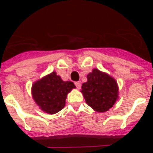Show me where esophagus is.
Instances as JSON below:
<instances>
[{"instance_id": "esophagus-1", "label": "esophagus", "mask_w": 153, "mask_h": 153, "mask_svg": "<svg viewBox=\"0 0 153 153\" xmlns=\"http://www.w3.org/2000/svg\"><path fill=\"white\" fill-rule=\"evenodd\" d=\"M75 85H76V88H77L78 90H79V89L81 88V83H80V82H75Z\"/></svg>"}]
</instances>
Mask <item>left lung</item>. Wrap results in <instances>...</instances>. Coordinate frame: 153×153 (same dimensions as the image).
<instances>
[{
    "label": "left lung",
    "mask_w": 153,
    "mask_h": 153,
    "mask_svg": "<svg viewBox=\"0 0 153 153\" xmlns=\"http://www.w3.org/2000/svg\"><path fill=\"white\" fill-rule=\"evenodd\" d=\"M118 85L114 78L93 69L87 75V82L83 83L81 93L86 102L95 111L109 110L118 100Z\"/></svg>",
    "instance_id": "1"
}]
</instances>
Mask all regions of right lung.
Here are the masks:
<instances>
[{
  "instance_id": "1",
  "label": "right lung",
  "mask_w": 153,
  "mask_h": 153,
  "mask_svg": "<svg viewBox=\"0 0 153 153\" xmlns=\"http://www.w3.org/2000/svg\"><path fill=\"white\" fill-rule=\"evenodd\" d=\"M75 87L73 82L62 80L56 72H52L33 83L32 97L41 110L55 114L64 107L67 94Z\"/></svg>"
}]
</instances>
